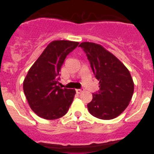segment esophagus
<instances>
[{"label":"esophagus","mask_w":154,"mask_h":154,"mask_svg":"<svg viewBox=\"0 0 154 154\" xmlns=\"http://www.w3.org/2000/svg\"><path fill=\"white\" fill-rule=\"evenodd\" d=\"M83 91V88H81V89H76V92H77V94H80V93H82Z\"/></svg>","instance_id":"34e87169"}]
</instances>
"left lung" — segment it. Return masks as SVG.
Listing matches in <instances>:
<instances>
[{"label": "left lung", "mask_w": 154, "mask_h": 154, "mask_svg": "<svg viewBox=\"0 0 154 154\" xmlns=\"http://www.w3.org/2000/svg\"><path fill=\"white\" fill-rule=\"evenodd\" d=\"M99 80L100 91L92 94L88 112L97 119L110 120L122 114L130 103L134 83L129 70L116 56L94 42L80 43Z\"/></svg>", "instance_id": "1"}]
</instances>
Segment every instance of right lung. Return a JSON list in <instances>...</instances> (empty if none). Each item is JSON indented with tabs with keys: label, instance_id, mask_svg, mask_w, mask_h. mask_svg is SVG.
<instances>
[{
	"label": "right lung",
	"instance_id": "add662e5",
	"mask_svg": "<svg viewBox=\"0 0 154 154\" xmlns=\"http://www.w3.org/2000/svg\"><path fill=\"white\" fill-rule=\"evenodd\" d=\"M78 45L68 40L51 42L29 68L23 89L31 109L39 117L54 120L68 111L76 91L57 86L58 76L66 57Z\"/></svg>",
	"mask_w": 154,
	"mask_h": 154
}]
</instances>
